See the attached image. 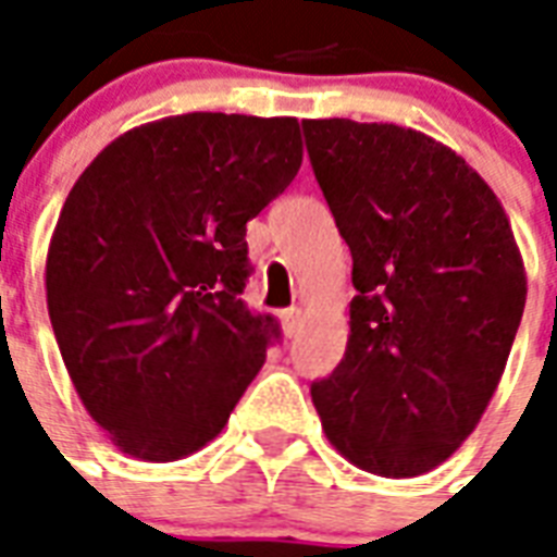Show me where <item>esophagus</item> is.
Instances as JSON below:
<instances>
[{"mask_svg":"<svg viewBox=\"0 0 557 557\" xmlns=\"http://www.w3.org/2000/svg\"><path fill=\"white\" fill-rule=\"evenodd\" d=\"M280 323H283V332H286L288 338H295L297 332H300V326H304V312H300L297 306L283 309V312H280Z\"/></svg>","mask_w":557,"mask_h":557,"instance_id":"1","label":"esophagus"}]
</instances>
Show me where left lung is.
Masks as SVG:
<instances>
[{
  "mask_svg": "<svg viewBox=\"0 0 557 557\" xmlns=\"http://www.w3.org/2000/svg\"><path fill=\"white\" fill-rule=\"evenodd\" d=\"M304 133L358 292L314 410L361 471L428 474L476 428L518 335L527 271L509 216L431 135L349 117L304 121Z\"/></svg>",
  "mask_w": 557,
  "mask_h": 557,
  "instance_id": "obj_1",
  "label": "left lung"
}]
</instances>
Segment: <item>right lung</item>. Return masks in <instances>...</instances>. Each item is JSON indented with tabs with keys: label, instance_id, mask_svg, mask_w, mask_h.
<instances>
[{
	"label": "right lung",
	"instance_id": "1",
	"mask_svg": "<svg viewBox=\"0 0 557 557\" xmlns=\"http://www.w3.org/2000/svg\"><path fill=\"white\" fill-rule=\"evenodd\" d=\"M300 161L297 117L190 112L117 135L74 182L48 318L83 407L129 457L205 448L260 372L280 332L243 304L245 225Z\"/></svg>",
	"mask_w": 557,
	"mask_h": 557
}]
</instances>
